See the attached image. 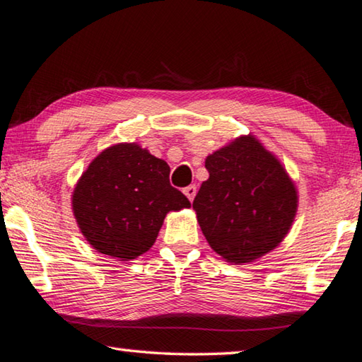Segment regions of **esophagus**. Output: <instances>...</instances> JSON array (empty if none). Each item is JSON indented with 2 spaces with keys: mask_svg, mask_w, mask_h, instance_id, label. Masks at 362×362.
Here are the masks:
<instances>
[{
  "mask_svg": "<svg viewBox=\"0 0 362 362\" xmlns=\"http://www.w3.org/2000/svg\"><path fill=\"white\" fill-rule=\"evenodd\" d=\"M182 192H185L186 197L192 202L194 197H195V194H197V187H195V185H191V186H187V187L182 189Z\"/></svg>",
  "mask_w": 362,
  "mask_h": 362,
  "instance_id": "esophagus-1",
  "label": "esophagus"
}]
</instances>
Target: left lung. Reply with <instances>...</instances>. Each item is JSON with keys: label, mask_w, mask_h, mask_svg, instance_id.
I'll list each match as a JSON object with an SVG mask.
<instances>
[{"label": "left lung", "mask_w": 362, "mask_h": 362, "mask_svg": "<svg viewBox=\"0 0 362 362\" xmlns=\"http://www.w3.org/2000/svg\"><path fill=\"white\" fill-rule=\"evenodd\" d=\"M209 180L192 209L209 245L228 263L257 262L281 244L298 210L287 170L253 134L228 142L205 158Z\"/></svg>", "instance_id": "left-lung-1"}]
</instances>
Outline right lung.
<instances>
[{
	"instance_id": "add662e5",
	"label": "right lung",
	"mask_w": 362,
	"mask_h": 362,
	"mask_svg": "<svg viewBox=\"0 0 362 362\" xmlns=\"http://www.w3.org/2000/svg\"><path fill=\"white\" fill-rule=\"evenodd\" d=\"M168 176V163L138 142H118L93 158L72 192L74 216L88 244L118 262L149 250L167 213L191 206Z\"/></svg>"
}]
</instances>
